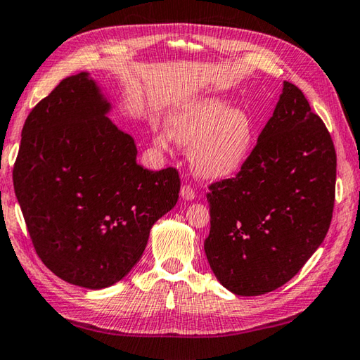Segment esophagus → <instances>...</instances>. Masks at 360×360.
<instances>
[{
    "label": "esophagus",
    "mask_w": 360,
    "mask_h": 360,
    "mask_svg": "<svg viewBox=\"0 0 360 360\" xmlns=\"http://www.w3.org/2000/svg\"><path fill=\"white\" fill-rule=\"evenodd\" d=\"M180 195L183 200H194L195 199V193L194 189L189 186V185H183L180 189Z\"/></svg>",
    "instance_id": "obj_1"
}]
</instances>
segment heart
I'll return each instance as SVG.
<instances>
[{
	"mask_svg": "<svg viewBox=\"0 0 360 360\" xmlns=\"http://www.w3.org/2000/svg\"><path fill=\"white\" fill-rule=\"evenodd\" d=\"M166 125L169 136L191 146V165L205 180L235 177L248 165L255 148L252 116L219 96L183 101L167 114ZM169 136L160 133L155 142L166 148L171 142Z\"/></svg>",
	"mask_w": 360,
	"mask_h": 360,
	"instance_id": "b5f03b06",
	"label": "heart"
}]
</instances>
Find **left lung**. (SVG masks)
Wrapping results in <instances>:
<instances>
[{"mask_svg": "<svg viewBox=\"0 0 360 360\" xmlns=\"http://www.w3.org/2000/svg\"><path fill=\"white\" fill-rule=\"evenodd\" d=\"M337 157L323 120L283 81L252 157L235 179L210 186L207 260L222 287L269 293L295 277L326 236Z\"/></svg>", "mask_w": 360, "mask_h": 360, "instance_id": "obj_1", "label": "left lung"}]
</instances>
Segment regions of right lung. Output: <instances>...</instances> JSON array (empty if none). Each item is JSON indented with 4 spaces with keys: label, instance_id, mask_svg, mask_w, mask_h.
<instances>
[{
    "label": "right lung",
    "instance_id": "right-lung-1",
    "mask_svg": "<svg viewBox=\"0 0 360 360\" xmlns=\"http://www.w3.org/2000/svg\"><path fill=\"white\" fill-rule=\"evenodd\" d=\"M111 111L91 73L63 79L30 112L13 166V189L40 260L89 290L130 273L180 191L175 169L138 165L136 142L108 117Z\"/></svg>",
    "mask_w": 360,
    "mask_h": 360
}]
</instances>
